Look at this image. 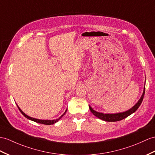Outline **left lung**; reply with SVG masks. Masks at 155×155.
<instances>
[{"label":"left lung","mask_w":155,"mask_h":155,"mask_svg":"<svg viewBox=\"0 0 155 155\" xmlns=\"http://www.w3.org/2000/svg\"><path fill=\"white\" fill-rule=\"evenodd\" d=\"M145 86L144 87V91H143V95L141 97V99L139 100V101L137 103V104L135 105L134 107H132L131 109H130L129 110H127L124 112H121V113H117V114H103V113H101V112H98L95 110H94L93 109L89 106V109L91 112L93 114L97 116V118H100L101 120H103L104 121H107V122H117V121H120V120H122L124 118H126V117L128 116L131 115V114H133L134 112H135L137 110V108L140 106L143 97H144L145 95Z\"/></svg>","instance_id":"left-lung-1"}]
</instances>
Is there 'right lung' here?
Wrapping results in <instances>:
<instances>
[{
    "label": "right lung",
    "mask_w": 155,
    "mask_h": 155,
    "mask_svg": "<svg viewBox=\"0 0 155 155\" xmlns=\"http://www.w3.org/2000/svg\"><path fill=\"white\" fill-rule=\"evenodd\" d=\"M17 107H18V109L19 110H20V111L21 112V113L22 114H23L25 118H27L28 119H29V120H32V121H34V122H37V123H40V124H45V125H51V124H55L56 122H57L58 120L62 118V117L65 114H66V112L64 113V114H62L61 116L59 118H58V119H56V120H39V119H36V118H31V117H29V116H28V115H26L24 112H23L21 111V109L19 108V107L17 105Z\"/></svg>",
    "instance_id": "add662e5"
}]
</instances>
